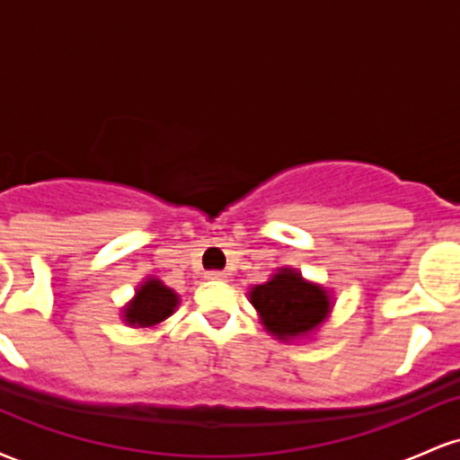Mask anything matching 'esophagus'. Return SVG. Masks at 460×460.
Wrapping results in <instances>:
<instances>
[{
  "label": "esophagus",
  "instance_id": "esophagus-1",
  "mask_svg": "<svg viewBox=\"0 0 460 460\" xmlns=\"http://www.w3.org/2000/svg\"><path fill=\"white\" fill-rule=\"evenodd\" d=\"M205 277H208L209 281H225V272H220V270H209Z\"/></svg>",
  "mask_w": 460,
  "mask_h": 460
}]
</instances>
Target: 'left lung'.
I'll return each mask as SVG.
<instances>
[{"mask_svg": "<svg viewBox=\"0 0 460 460\" xmlns=\"http://www.w3.org/2000/svg\"><path fill=\"white\" fill-rule=\"evenodd\" d=\"M251 303L260 311L263 326L279 340H294L311 332L331 311L324 289L307 283L289 268L274 274L268 283L252 288Z\"/></svg>", "mask_w": 460, "mask_h": 460, "instance_id": "left-lung-1", "label": "left lung"}]
</instances>
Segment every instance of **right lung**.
<instances>
[{
  "mask_svg": "<svg viewBox=\"0 0 460 460\" xmlns=\"http://www.w3.org/2000/svg\"><path fill=\"white\" fill-rule=\"evenodd\" d=\"M177 303V294L171 288L151 279L140 285L136 298L125 307V322L131 326H155L175 311Z\"/></svg>",
  "mask_w": 460,
  "mask_h": 460,
  "instance_id": "1",
  "label": "right lung"
}]
</instances>
